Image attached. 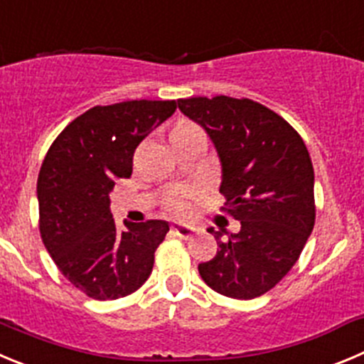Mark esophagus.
<instances>
[{
  "mask_svg": "<svg viewBox=\"0 0 364 364\" xmlns=\"http://www.w3.org/2000/svg\"><path fill=\"white\" fill-rule=\"evenodd\" d=\"M172 233L178 235L179 239H190V237L196 233V228L193 226H188V224H181V223H176L172 226Z\"/></svg>",
  "mask_w": 364,
  "mask_h": 364,
  "instance_id": "1",
  "label": "esophagus"
}]
</instances>
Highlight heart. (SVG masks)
Returning a JSON list of instances; mask_svg holds the SVG:
<instances>
[{"instance_id": "b5f03b06", "label": "heart", "mask_w": 364, "mask_h": 364, "mask_svg": "<svg viewBox=\"0 0 364 364\" xmlns=\"http://www.w3.org/2000/svg\"><path fill=\"white\" fill-rule=\"evenodd\" d=\"M192 129H198L193 124H190V122H179L178 125L174 127V131L172 132H183V131H192ZM199 196V190L196 188H188L185 190V192H179V193H174L171 199H168V208L172 210V212L176 213H186L190 210V203L188 199H196Z\"/></svg>"}]
</instances>
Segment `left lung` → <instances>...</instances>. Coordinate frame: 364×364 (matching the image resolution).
I'll return each mask as SVG.
<instances>
[{
  "instance_id": "obj_1",
  "label": "left lung",
  "mask_w": 364,
  "mask_h": 364,
  "mask_svg": "<svg viewBox=\"0 0 364 364\" xmlns=\"http://www.w3.org/2000/svg\"><path fill=\"white\" fill-rule=\"evenodd\" d=\"M185 117L210 136L220 161V193L240 230L217 240V255L199 264L208 287L251 300L273 289L296 264L314 228V168L296 131L250 98L178 100Z\"/></svg>"
}]
</instances>
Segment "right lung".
<instances>
[{"label":"right lung","instance_id":"add662e5","mask_svg":"<svg viewBox=\"0 0 364 364\" xmlns=\"http://www.w3.org/2000/svg\"><path fill=\"white\" fill-rule=\"evenodd\" d=\"M176 107V100L97 105L46 152L37 178L41 239L60 273L90 298L127 296L151 274L168 223L124 220L120 230L109 193L117 179L131 178L134 149Z\"/></svg>","mask_w":364,"mask_h":364}]
</instances>
